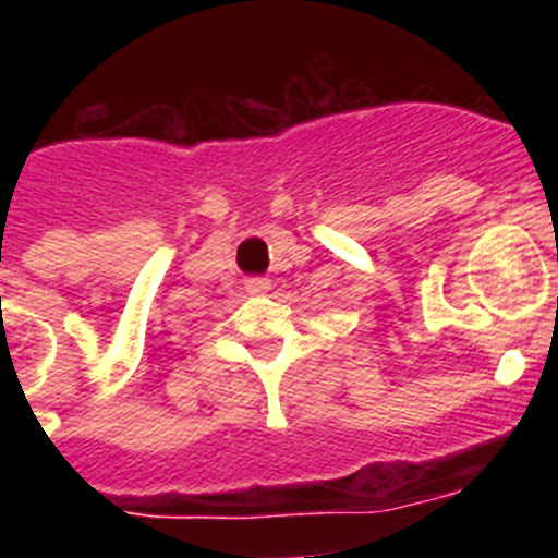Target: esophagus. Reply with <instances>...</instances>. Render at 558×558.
Wrapping results in <instances>:
<instances>
[{
	"label": "esophagus",
	"mask_w": 558,
	"mask_h": 558,
	"mask_svg": "<svg viewBox=\"0 0 558 558\" xmlns=\"http://www.w3.org/2000/svg\"><path fill=\"white\" fill-rule=\"evenodd\" d=\"M268 288L270 279H265V276H251V279H245V290H248V293H265Z\"/></svg>",
	"instance_id": "34e87169"
}]
</instances>
